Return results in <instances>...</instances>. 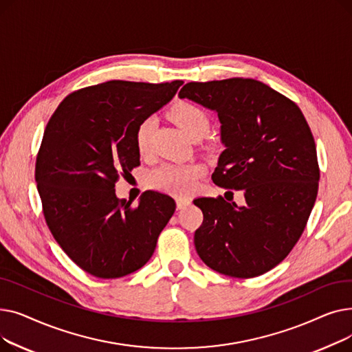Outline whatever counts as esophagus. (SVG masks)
Masks as SVG:
<instances>
[{
  "mask_svg": "<svg viewBox=\"0 0 352 352\" xmlns=\"http://www.w3.org/2000/svg\"><path fill=\"white\" fill-rule=\"evenodd\" d=\"M190 204H191V201H190L188 198H177V208H178V210L186 208V207H188Z\"/></svg>",
  "mask_w": 352,
  "mask_h": 352,
  "instance_id": "obj_1",
  "label": "esophagus"
}]
</instances>
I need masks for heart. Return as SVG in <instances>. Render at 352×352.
I'll list each match as a JSON object with an SVG mask.
<instances>
[{"instance_id": "heart-1", "label": "heart", "mask_w": 352, "mask_h": 352, "mask_svg": "<svg viewBox=\"0 0 352 352\" xmlns=\"http://www.w3.org/2000/svg\"><path fill=\"white\" fill-rule=\"evenodd\" d=\"M170 117L191 140H201L210 129V118L207 113L198 105L181 101L171 107ZM154 134V120L144 118L135 129V146L141 155H148L151 151ZM206 168L198 162L177 164L165 162L148 174L150 187L168 192L173 195H188L194 191L197 181L204 175Z\"/></svg>"}]
</instances>
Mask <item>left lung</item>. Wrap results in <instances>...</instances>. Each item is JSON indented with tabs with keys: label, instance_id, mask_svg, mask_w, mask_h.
I'll use <instances>...</instances> for the list:
<instances>
[{
	"label": "left lung",
	"instance_id": "obj_1",
	"mask_svg": "<svg viewBox=\"0 0 352 352\" xmlns=\"http://www.w3.org/2000/svg\"><path fill=\"white\" fill-rule=\"evenodd\" d=\"M178 97L218 114L226 150L212 181L245 197L244 207L194 199L204 214L195 250L219 274L263 275L298 243L316 204L320 166L309 125L297 104L252 78L188 82Z\"/></svg>",
	"mask_w": 352,
	"mask_h": 352
}]
</instances>
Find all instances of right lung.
I'll list each match as a JSON object with an SVG mask.
<instances>
[{
    "mask_svg": "<svg viewBox=\"0 0 352 352\" xmlns=\"http://www.w3.org/2000/svg\"><path fill=\"white\" fill-rule=\"evenodd\" d=\"M184 82L107 81L71 92L51 116L35 162L47 226L64 252L98 278L146 264L175 211L171 197L145 191L137 207L116 182L140 164L135 129Z\"/></svg>",
    "mask_w": 352,
    "mask_h": 352,
    "instance_id": "obj_1",
    "label": "right lung"
}]
</instances>
